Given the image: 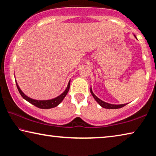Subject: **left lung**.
<instances>
[{"mask_svg":"<svg viewBox=\"0 0 156 156\" xmlns=\"http://www.w3.org/2000/svg\"><path fill=\"white\" fill-rule=\"evenodd\" d=\"M134 36L136 37V36L134 35ZM90 91H91V94L93 97L94 98V99L96 100V101L98 103L100 106L103 108H105V109H119V108H122V107L125 106L126 104H122V105H113V104H109V103H107L106 102H104L102 101V100H100V98H98L96 95L94 94L93 91H92L91 87L90 88Z\"/></svg>","mask_w":156,"mask_h":156,"instance_id":"8db88e82","label":"left lung"}]
</instances>
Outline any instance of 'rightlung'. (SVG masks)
<instances>
[{"instance_id":"obj_1","label":"right lung","mask_w":156,"mask_h":156,"mask_svg":"<svg viewBox=\"0 0 156 156\" xmlns=\"http://www.w3.org/2000/svg\"><path fill=\"white\" fill-rule=\"evenodd\" d=\"M15 80H16V79H15ZM70 80L69 81L67 88L65 89V90L63 91L61 94L59 95L58 96L54 98H52L50 100H36V99L31 98L28 97L27 96H26V95L22 91V90H21L20 88L19 87V86H18L16 80V83L18 90V91H19L20 94L25 100H27V102H29L31 104H32L33 105H34V106L40 108V109H51V108H54V107H57L58 105L60 102L62 101L63 99L65 98V97L67 96L69 90Z\"/></svg>"}]
</instances>
